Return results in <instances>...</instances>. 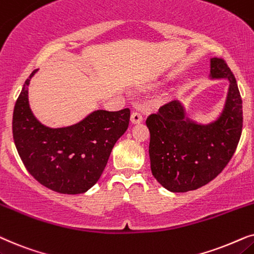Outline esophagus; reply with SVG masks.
Segmentation results:
<instances>
[{
	"instance_id": "34e87169",
	"label": "esophagus",
	"mask_w": 254,
	"mask_h": 254,
	"mask_svg": "<svg viewBox=\"0 0 254 254\" xmlns=\"http://www.w3.org/2000/svg\"><path fill=\"white\" fill-rule=\"evenodd\" d=\"M143 120H144V117H143V115H141L140 111L134 110L133 113L131 114V122H132V123H134V124L140 123V122H143Z\"/></svg>"
}]
</instances>
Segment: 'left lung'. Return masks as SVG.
Listing matches in <instances>:
<instances>
[{
    "label": "left lung",
    "instance_id": "1",
    "mask_svg": "<svg viewBox=\"0 0 254 254\" xmlns=\"http://www.w3.org/2000/svg\"><path fill=\"white\" fill-rule=\"evenodd\" d=\"M211 77H228L229 94L222 116L209 125L186 120L178 101L148 115L153 177L174 192L203 187L226 167L242 136L243 104L235 75L222 58L211 59Z\"/></svg>",
    "mask_w": 254,
    "mask_h": 254
}]
</instances>
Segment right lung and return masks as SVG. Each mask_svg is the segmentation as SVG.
Here are the masks:
<instances>
[{
	"label": "right lung",
	"instance_id": "right-lung-1",
	"mask_svg": "<svg viewBox=\"0 0 254 254\" xmlns=\"http://www.w3.org/2000/svg\"><path fill=\"white\" fill-rule=\"evenodd\" d=\"M26 79L12 115L17 152L39 184L62 194H81L99 181L114 145L127 131L130 109L97 110L68 127L50 129L36 120Z\"/></svg>",
	"mask_w": 254,
	"mask_h": 254
}]
</instances>
